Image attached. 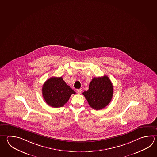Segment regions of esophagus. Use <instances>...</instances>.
Instances as JSON below:
<instances>
[{
  "mask_svg": "<svg viewBox=\"0 0 157 157\" xmlns=\"http://www.w3.org/2000/svg\"><path fill=\"white\" fill-rule=\"evenodd\" d=\"M77 93L78 94H80L82 93V89H77Z\"/></svg>",
  "mask_w": 157,
  "mask_h": 157,
  "instance_id": "obj_1",
  "label": "esophagus"
}]
</instances>
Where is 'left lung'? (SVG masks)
I'll use <instances>...</instances> for the list:
<instances>
[{
	"instance_id": "obj_1",
	"label": "left lung",
	"mask_w": 157,
	"mask_h": 157,
	"mask_svg": "<svg viewBox=\"0 0 157 157\" xmlns=\"http://www.w3.org/2000/svg\"><path fill=\"white\" fill-rule=\"evenodd\" d=\"M83 94L92 108L102 109L112 99L113 86L107 75L94 78L89 84V89Z\"/></svg>"
}]
</instances>
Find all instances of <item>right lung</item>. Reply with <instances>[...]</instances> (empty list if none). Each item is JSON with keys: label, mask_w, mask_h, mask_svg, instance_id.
I'll return each instance as SVG.
<instances>
[{"label": "right lung", "mask_w": 157, "mask_h": 157, "mask_svg": "<svg viewBox=\"0 0 157 157\" xmlns=\"http://www.w3.org/2000/svg\"><path fill=\"white\" fill-rule=\"evenodd\" d=\"M42 94L49 106L59 108L64 106L75 92L65 83L62 77H52L44 83Z\"/></svg>", "instance_id": "1"}]
</instances>
